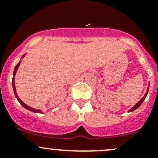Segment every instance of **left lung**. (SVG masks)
Segmentation results:
<instances>
[{
    "mask_svg": "<svg viewBox=\"0 0 158 158\" xmlns=\"http://www.w3.org/2000/svg\"><path fill=\"white\" fill-rule=\"evenodd\" d=\"M149 84H150V83H148V89H147V92H145V94H144V96H143V98H141V99L140 100V101L138 102L137 103V104H135V106H134L133 107L131 108V109H129V110H128V112H131V111H133L134 110L137 109L138 107H139L140 106H141V104H142L143 102L144 101V99H145V98H146V97H147V95H148V90H149Z\"/></svg>",
    "mask_w": 158,
    "mask_h": 158,
    "instance_id": "obj_1",
    "label": "left lung"
}]
</instances>
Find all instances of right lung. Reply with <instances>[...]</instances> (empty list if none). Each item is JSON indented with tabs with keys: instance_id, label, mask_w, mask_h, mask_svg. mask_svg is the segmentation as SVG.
Returning <instances> with one entry per match:
<instances>
[{
	"instance_id": "obj_1",
	"label": "right lung",
	"mask_w": 158,
	"mask_h": 158,
	"mask_svg": "<svg viewBox=\"0 0 158 158\" xmlns=\"http://www.w3.org/2000/svg\"><path fill=\"white\" fill-rule=\"evenodd\" d=\"M25 55L26 54H24V55L23 56L21 57L22 59L23 58V57L25 56ZM20 62H21V60H20V62H19L18 63H17V65H16L15 68H14V73H13V79H12V82H13V89H14V95H15V97L17 98V99L18 100V102H20V104L23 107H24L25 109H27V110H29V111H33V112H36V113H42V111L41 110H37V109H33V108H31L30 107V106H28L27 105L25 104L24 102H23V101H21V100L20 99V98L18 97V95H17V91H16V87H15V81H14V77H15V75L16 73H17V69H18V67L20 66Z\"/></svg>"
}]
</instances>
